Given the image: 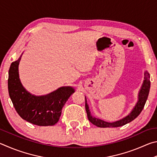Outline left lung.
<instances>
[{"label": "left lung", "mask_w": 157, "mask_h": 157, "mask_svg": "<svg viewBox=\"0 0 157 157\" xmlns=\"http://www.w3.org/2000/svg\"><path fill=\"white\" fill-rule=\"evenodd\" d=\"M150 74L147 71H145L144 72V80L143 82V84L141 87L138 94V101L134 105L133 109H132L130 113H129L127 116L122 118L120 120L116 121L114 122H108L105 121L101 120L98 118L92 116L90 112L88 104L87 103V99L86 98V109L87 115V118L90 122L94 125L99 128H117L121 127L127 123L132 121L134 119L139 116L141 113L143 109L144 108V105L146 102L147 98L149 94L150 88Z\"/></svg>", "instance_id": "1"}]
</instances>
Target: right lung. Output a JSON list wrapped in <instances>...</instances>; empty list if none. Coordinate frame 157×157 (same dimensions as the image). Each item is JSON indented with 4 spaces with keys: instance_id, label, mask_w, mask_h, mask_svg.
<instances>
[{
    "instance_id": "add662e5",
    "label": "right lung",
    "mask_w": 157,
    "mask_h": 157,
    "mask_svg": "<svg viewBox=\"0 0 157 157\" xmlns=\"http://www.w3.org/2000/svg\"><path fill=\"white\" fill-rule=\"evenodd\" d=\"M22 55L12 63L9 70L8 91L13 107L22 119L32 124L54 125L59 121L63 107L75 90L71 86H63L48 94H31L19 78L18 65Z\"/></svg>"
}]
</instances>
